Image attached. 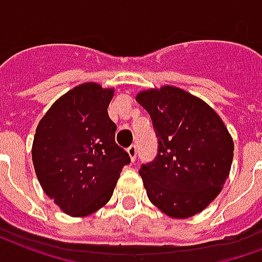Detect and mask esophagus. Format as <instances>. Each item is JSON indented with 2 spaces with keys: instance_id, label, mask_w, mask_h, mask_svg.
Returning <instances> with one entry per match:
<instances>
[{
  "instance_id": "obj_1",
  "label": "esophagus",
  "mask_w": 262,
  "mask_h": 262,
  "mask_svg": "<svg viewBox=\"0 0 262 262\" xmlns=\"http://www.w3.org/2000/svg\"><path fill=\"white\" fill-rule=\"evenodd\" d=\"M127 151H128V154H129V159H131V161H135V160H137V146L135 145H131L128 147V149H127Z\"/></svg>"
}]
</instances>
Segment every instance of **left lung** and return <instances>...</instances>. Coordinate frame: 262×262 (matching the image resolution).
Instances as JSON below:
<instances>
[{"label":"left lung","instance_id":"1","mask_svg":"<svg viewBox=\"0 0 262 262\" xmlns=\"http://www.w3.org/2000/svg\"><path fill=\"white\" fill-rule=\"evenodd\" d=\"M159 137L153 163L142 165L150 202L172 219L202 212L223 190L234 159V141L213 108L175 86L142 90Z\"/></svg>","mask_w":262,"mask_h":262}]
</instances>
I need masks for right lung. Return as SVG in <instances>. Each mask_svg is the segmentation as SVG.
<instances>
[{"label":"right lung","instance_id":"1","mask_svg":"<svg viewBox=\"0 0 262 262\" xmlns=\"http://www.w3.org/2000/svg\"><path fill=\"white\" fill-rule=\"evenodd\" d=\"M115 89L82 83L56 99L36 127L32 163L46 195L72 217L108 204L129 156L116 145L108 106Z\"/></svg>","mask_w":262,"mask_h":262}]
</instances>
